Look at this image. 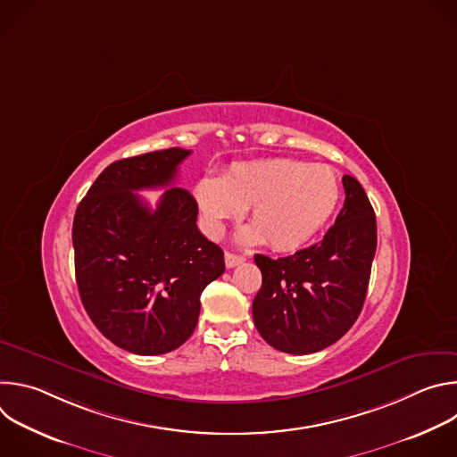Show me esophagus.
Wrapping results in <instances>:
<instances>
[{"mask_svg":"<svg viewBox=\"0 0 457 457\" xmlns=\"http://www.w3.org/2000/svg\"><path fill=\"white\" fill-rule=\"evenodd\" d=\"M224 260H226V268H235V266H238V264H242L244 260H245V256H242V254H237V253H231V251H226V254H224Z\"/></svg>","mask_w":457,"mask_h":457,"instance_id":"obj_1","label":"esophagus"}]
</instances>
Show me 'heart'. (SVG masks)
<instances>
[{
  "label": "heart",
  "instance_id": "obj_1",
  "mask_svg": "<svg viewBox=\"0 0 457 457\" xmlns=\"http://www.w3.org/2000/svg\"><path fill=\"white\" fill-rule=\"evenodd\" d=\"M195 197L212 237H220L226 222L249 208L251 226L240 233L242 242L295 251L335 215L342 184L329 166L282 157L233 164L222 179L204 177Z\"/></svg>",
  "mask_w": 457,
  "mask_h": 457
}]
</instances>
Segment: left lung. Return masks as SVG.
Segmentation results:
<instances>
[{"mask_svg": "<svg viewBox=\"0 0 457 457\" xmlns=\"http://www.w3.org/2000/svg\"><path fill=\"white\" fill-rule=\"evenodd\" d=\"M345 203L335 226L284 258L254 254L262 287L253 300L256 329L271 347L311 354L338 342L365 302L376 253V217L361 184L342 179Z\"/></svg>", "mask_w": 457, "mask_h": 457, "instance_id": "left-lung-1", "label": "left lung"}]
</instances>
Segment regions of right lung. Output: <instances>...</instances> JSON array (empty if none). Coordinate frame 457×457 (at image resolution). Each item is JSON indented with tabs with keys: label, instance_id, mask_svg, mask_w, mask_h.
Listing matches in <instances>:
<instances>
[{
	"label": "right lung",
	"instance_id": "1",
	"mask_svg": "<svg viewBox=\"0 0 457 457\" xmlns=\"http://www.w3.org/2000/svg\"><path fill=\"white\" fill-rule=\"evenodd\" d=\"M189 150L168 148L112 162L79 203L72 242L76 282L96 328L117 347L155 356L195 331L204 287L224 251L197 228V203L170 187L155 211L134 190L170 187Z\"/></svg>",
	"mask_w": 457,
	"mask_h": 457
}]
</instances>
